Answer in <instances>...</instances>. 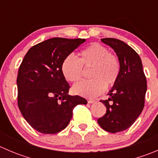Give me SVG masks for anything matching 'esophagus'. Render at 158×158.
<instances>
[{
  "instance_id": "34e87169",
  "label": "esophagus",
  "mask_w": 158,
  "mask_h": 158,
  "mask_svg": "<svg viewBox=\"0 0 158 158\" xmlns=\"http://www.w3.org/2000/svg\"><path fill=\"white\" fill-rule=\"evenodd\" d=\"M94 102H95V100L88 99V103H89V104H91V103H94Z\"/></svg>"
}]
</instances>
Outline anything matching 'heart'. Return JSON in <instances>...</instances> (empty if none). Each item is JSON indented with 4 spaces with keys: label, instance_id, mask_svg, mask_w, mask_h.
<instances>
[{
    "label": "heart",
    "instance_id": "obj_1",
    "mask_svg": "<svg viewBox=\"0 0 158 158\" xmlns=\"http://www.w3.org/2000/svg\"><path fill=\"white\" fill-rule=\"evenodd\" d=\"M91 68L92 79L82 81L73 86V92L87 98H95L105 92L106 85L116 83L120 74V63L109 49L98 43H94L79 53V59L68 56L63 60L61 71L67 81L76 82L83 76V68Z\"/></svg>",
    "mask_w": 158,
    "mask_h": 158
}]
</instances>
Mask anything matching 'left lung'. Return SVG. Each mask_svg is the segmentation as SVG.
I'll list each match as a JSON object with an SVG mask.
<instances>
[{"label": "left lung", "mask_w": 158, "mask_h": 158, "mask_svg": "<svg viewBox=\"0 0 158 158\" xmlns=\"http://www.w3.org/2000/svg\"><path fill=\"white\" fill-rule=\"evenodd\" d=\"M101 40L114 49L121 70L118 79L108 94L109 99L100 101L107 110L98 123L106 131L116 133L130 128L142 111L147 80L141 58L130 46L114 38Z\"/></svg>", "instance_id": "left-lung-1"}]
</instances>
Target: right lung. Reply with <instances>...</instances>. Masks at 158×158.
I'll return each mask as SVG.
<instances>
[{"mask_svg":"<svg viewBox=\"0 0 158 158\" xmlns=\"http://www.w3.org/2000/svg\"><path fill=\"white\" fill-rule=\"evenodd\" d=\"M85 39L54 37L30 48L17 75V104L33 129L53 135L69 125L73 109L85 98L68 95L69 85L61 71L63 60Z\"/></svg>","mask_w":158,"mask_h":158,"instance_id":"1","label":"right lung"}]
</instances>
